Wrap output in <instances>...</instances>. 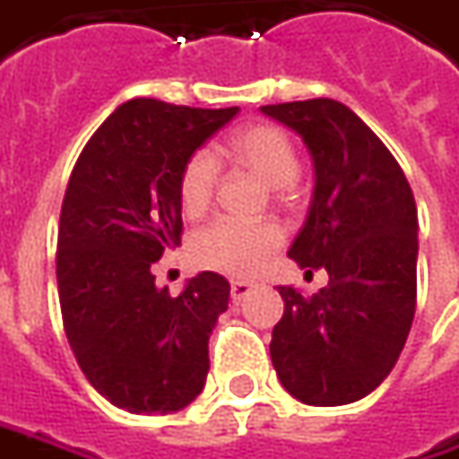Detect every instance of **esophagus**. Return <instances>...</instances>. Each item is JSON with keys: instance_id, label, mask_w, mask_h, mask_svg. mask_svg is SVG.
<instances>
[{"instance_id": "34e87169", "label": "esophagus", "mask_w": 459, "mask_h": 459, "mask_svg": "<svg viewBox=\"0 0 459 459\" xmlns=\"http://www.w3.org/2000/svg\"><path fill=\"white\" fill-rule=\"evenodd\" d=\"M254 285L251 282H244V280H233L230 282V295H233V300H241V298H247Z\"/></svg>"}]
</instances>
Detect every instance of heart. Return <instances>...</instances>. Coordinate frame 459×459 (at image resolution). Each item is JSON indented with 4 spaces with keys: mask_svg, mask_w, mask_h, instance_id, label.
<instances>
[{
    "mask_svg": "<svg viewBox=\"0 0 459 459\" xmlns=\"http://www.w3.org/2000/svg\"><path fill=\"white\" fill-rule=\"evenodd\" d=\"M229 153L272 185L280 197L290 192L300 161L288 133L272 123H256L233 133ZM218 159L210 151H195L179 174V203L187 215H200L212 200L218 187ZM282 244V230L274 223H238V221H215L192 238V256L200 267L229 274L251 277L267 262L272 251Z\"/></svg>",
    "mask_w": 459,
    "mask_h": 459,
    "instance_id": "1",
    "label": "heart"
}]
</instances>
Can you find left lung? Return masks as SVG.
<instances>
[{
    "instance_id": "8db88e82",
    "label": "left lung",
    "mask_w": 459,
    "mask_h": 459,
    "mask_svg": "<svg viewBox=\"0 0 459 459\" xmlns=\"http://www.w3.org/2000/svg\"><path fill=\"white\" fill-rule=\"evenodd\" d=\"M313 161L308 215L288 256L326 269L313 298L277 288L285 313L269 354L282 388L308 406H344L390 375L416 310L419 218L406 174L372 130L336 100L264 105Z\"/></svg>"
}]
</instances>
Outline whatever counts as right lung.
<instances>
[{
  "label": "right lung",
  "instance_id": "add662e5",
  "mask_svg": "<svg viewBox=\"0 0 459 459\" xmlns=\"http://www.w3.org/2000/svg\"><path fill=\"white\" fill-rule=\"evenodd\" d=\"M236 112L130 100L71 171L56 254L64 329L91 388L128 413H174L205 388L229 280L200 272L169 295L151 267L179 247L187 159Z\"/></svg>",
  "mask_w": 459,
  "mask_h": 459
}]
</instances>
